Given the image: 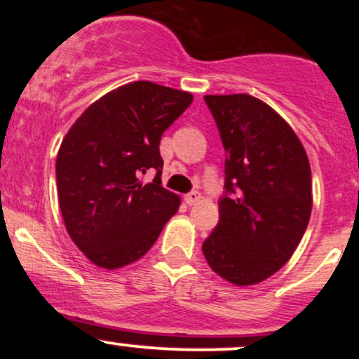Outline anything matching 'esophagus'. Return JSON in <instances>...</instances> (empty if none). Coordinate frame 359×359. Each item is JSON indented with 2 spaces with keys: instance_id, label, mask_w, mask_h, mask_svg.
I'll return each mask as SVG.
<instances>
[{
  "instance_id": "obj_1",
  "label": "esophagus",
  "mask_w": 359,
  "mask_h": 359,
  "mask_svg": "<svg viewBox=\"0 0 359 359\" xmlns=\"http://www.w3.org/2000/svg\"><path fill=\"white\" fill-rule=\"evenodd\" d=\"M184 199L189 205H194V204H197L201 201V194L199 192H189L187 196L184 197Z\"/></svg>"
}]
</instances>
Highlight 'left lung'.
<instances>
[{
	"label": "left lung",
	"mask_w": 359,
	"mask_h": 359,
	"mask_svg": "<svg viewBox=\"0 0 359 359\" xmlns=\"http://www.w3.org/2000/svg\"><path fill=\"white\" fill-rule=\"evenodd\" d=\"M226 158L219 222L203 243L209 266L236 287L282 269L306 233L312 175L306 148L290 125L250 94L204 96Z\"/></svg>",
	"instance_id": "left-lung-1"
}]
</instances>
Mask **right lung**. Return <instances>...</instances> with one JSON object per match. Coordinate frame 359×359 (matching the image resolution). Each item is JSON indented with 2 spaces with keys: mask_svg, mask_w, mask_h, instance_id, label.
<instances>
[{
  "mask_svg": "<svg viewBox=\"0 0 359 359\" xmlns=\"http://www.w3.org/2000/svg\"><path fill=\"white\" fill-rule=\"evenodd\" d=\"M194 96L137 81L94 101L67 131L57 154L60 212L76 246L94 265L116 270L154 246L179 211L162 187L160 138ZM156 170L154 183L139 177Z\"/></svg>",
  "mask_w": 359,
  "mask_h": 359,
  "instance_id": "right-lung-1",
  "label": "right lung"
}]
</instances>
